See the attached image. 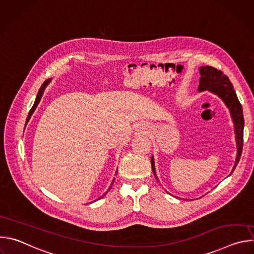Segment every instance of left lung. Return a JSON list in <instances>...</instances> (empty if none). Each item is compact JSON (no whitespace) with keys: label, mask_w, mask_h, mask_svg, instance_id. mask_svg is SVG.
I'll use <instances>...</instances> for the list:
<instances>
[{"label":"left lung","mask_w":254,"mask_h":254,"mask_svg":"<svg viewBox=\"0 0 254 254\" xmlns=\"http://www.w3.org/2000/svg\"><path fill=\"white\" fill-rule=\"evenodd\" d=\"M199 70H200L201 77L199 81L198 90L199 91L208 90L216 95H218L224 101L226 106L229 108V112L234 124L235 138H236V144H237V155H236V161H235L234 167L231 172L232 174L240 160L242 147H243L244 120H243V114H242V106L237 98L235 90L233 89L232 83L221 70H218L208 65L201 66ZM151 164H152V170L154 172V175L158 180L153 157L151 159Z\"/></svg>","instance_id":"1"}]
</instances>
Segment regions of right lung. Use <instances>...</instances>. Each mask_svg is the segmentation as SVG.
I'll return each mask as SVG.
<instances>
[{
    "label": "right lung",
    "mask_w": 254,
    "mask_h": 254,
    "mask_svg": "<svg viewBox=\"0 0 254 254\" xmlns=\"http://www.w3.org/2000/svg\"><path fill=\"white\" fill-rule=\"evenodd\" d=\"M50 80L51 79H47V80H45L44 81V83L42 84V86L40 87V89H39V91H38V94H37V96H36V99H35V102H34V104H33V106H32V108L30 110V112H29V115H28V118H27V122H26V124L29 122V120H30V118H31V116H32V114L34 113V111L36 110V107H37V105H38V103H39V101L41 100V97H42V95H43V92H44V90H45V88H46V86L49 84V82H50ZM114 181H115V179H114ZM114 181H113V183H112V185L114 184ZM112 188V186L110 187V189ZM108 189V190H110ZM106 194V193H105ZM104 194V195H105ZM103 195V196H104ZM102 196V197H103ZM102 197H100V198H102ZM100 198H98V199H100Z\"/></svg>",
    "instance_id": "right-lung-1"
}]
</instances>
